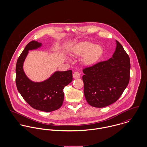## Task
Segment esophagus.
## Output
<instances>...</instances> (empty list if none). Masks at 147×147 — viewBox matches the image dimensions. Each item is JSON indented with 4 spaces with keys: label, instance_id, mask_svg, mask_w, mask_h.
<instances>
[{
    "label": "esophagus",
    "instance_id": "esophagus-1",
    "mask_svg": "<svg viewBox=\"0 0 147 147\" xmlns=\"http://www.w3.org/2000/svg\"><path fill=\"white\" fill-rule=\"evenodd\" d=\"M73 77L74 79H79L80 78V74L79 72L76 71L73 74Z\"/></svg>",
    "mask_w": 147,
    "mask_h": 147
}]
</instances>
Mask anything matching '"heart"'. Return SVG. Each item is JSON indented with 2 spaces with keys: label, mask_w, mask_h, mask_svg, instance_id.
I'll use <instances>...</instances> for the list:
<instances>
[{
  "label": "heart",
  "mask_w": 147,
  "mask_h": 147,
  "mask_svg": "<svg viewBox=\"0 0 147 147\" xmlns=\"http://www.w3.org/2000/svg\"><path fill=\"white\" fill-rule=\"evenodd\" d=\"M75 57H81L85 65H92L97 63L104 55V49L100 45L92 42L84 41L77 44L72 50Z\"/></svg>",
  "instance_id": "obj_1"
}]
</instances>
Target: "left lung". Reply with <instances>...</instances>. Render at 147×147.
<instances>
[{
	"label": "left lung",
	"mask_w": 147,
	"mask_h": 147,
	"mask_svg": "<svg viewBox=\"0 0 147 147\" xmlns=\"http://www.w3.org/2000/svg\"><path fill=\"white\" fill-rule=\"evenodd\" d=\"M116 42L112 58L83 70L84 96L93 107H104L114 103L129 83V58L122 45Z\"/></svg>",
	"instance_id": "obj_1"
}]
</instances>
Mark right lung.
<instances>
[{
	"mask_svg": "<svg viewBox=\"0 0 147 147\" xmlns=\"http://www.w3.org/2000/svg\"><path fill=\"white\" fill-rule=\"evenodd\" d=\"M41 43L32 41L28 43L19 57L16 66V84L24 100L34 109L50 112L59 109L64 100V88L72 81V72L57 71L46 80L34 83L29 80L23 70V63L28 50L36 49Z\"/></svg>",
	"mask_w": 147,
	"mask_h": 147,
	"instance_id": "obj_1",
	"label": "right lung"
}]
</instances>
